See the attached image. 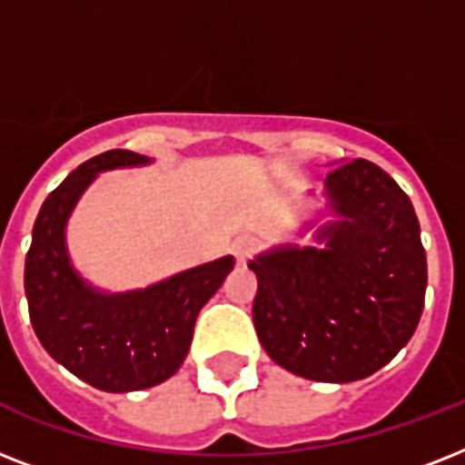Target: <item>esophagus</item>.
<instances>
[{"mask_svg": "<svg viewBox=\"0 0 465 465\" xmlns=\"http://www.w3.org/2000/svg\"><path fill=\"white\" fill-rule=\"evenodd\" d=\"M258 246H261V243H258V239H255V236H251V233H243V236H239V239L233 241L232 248H233V255H236V261L246 262L248 258H251V255L258 251Z\"/></svg>", "mask_w": 465, "mask_h": 465, "instance_id": "1", "label": "esophagus"}]
</instances>
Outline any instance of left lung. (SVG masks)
I'll list each match as a JSON object with an SVG mask.
<instances>
[{
  "label": "left lung",
  "mask_w": 465,
  "mask_h": 465,
  "mask_svg": "<svg viewBox=\"0 0 465 465\" xmlns=\"http://www.w3.org/2000/svg\"><path fill=\"white\" fill-rule=\"evenodd\" d=\"M325 188L342 222L328 248H280L248 262L265 352L311 381L347 383L389 364L418 328L427 258L411 197L367 159L340 163Z\"/></svg>",
  "instance_id": "8db88e82"
}]
</instances>
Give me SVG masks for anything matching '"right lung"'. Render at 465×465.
I'll use <instances>...</instances> for the list:
<instances>
[{
    "label": "right lung",
    "instance_id": "right-lung-1",
    "mask_svg": "<svg viewBox=\"0 0 465 465\" xmlns=\"http://www.w3.org/2000/svg\"><path fill=\"white\" fill-rule=\"evenodd\" d=\"M147 163L127 149H111L72 171L40 207L25 253V297L33 331L47 354L82 381L127 393L173 376L193 342L195 318L222 287L233 258L185 270L144 292L96 294L69 268L64 222L98 171Z\"/></svg>",
    "mask_w": 465,
    "mask_h": 465
}]
</instances>
